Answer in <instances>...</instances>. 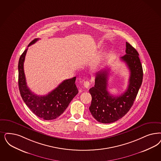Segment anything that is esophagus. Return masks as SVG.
<instances>
[{"mask_svg":"<svg viewBox=\"0 0 161 161\" xmlns=\"http://www.w3.org/2000/svg\"><path fill=\"white\" fill-rule=\"evenodd\" d=\"M90 85V81H89V80H87V81H86L84 82V86L86 89H88V88H89Z\"/></svg>","mask_w":161,"mask_h":161,"instance_id":"1","label":"esophagus"}]
</instances>
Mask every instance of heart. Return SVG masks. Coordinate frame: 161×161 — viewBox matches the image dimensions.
Returning a JSON list of instances; mask_svg holds the SVG:
<instances>
[{
	"mask_svg": "<svg viewBox=\"0 0 161 161\" xmlns=\"http://www.w3.org/2000/svg\"><path fill=\"white\" fill-rule=\"evenodd\" d=\"M103 57V56L102 57L100 58H99L98 59H97L96 61H94V62H93V65H92V66L93 69L96 68L99 65V64H100V63L101 62V61H102V59Z\"/></svg>",
	"mask_w": 161,
	"mask_h": 161,
	"instance_id": "1",
	"label": "heart"
}]
</instances>
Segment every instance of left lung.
<instances>
[{
  "mask_svg": "<svg viewBox=\"0 0 161 161\" xmlns=\"http://www.w3.org/2000/svg\"><path fill=\"white\" fill-rule=\"evenodd\" d=\"M126 54L121 58L130 71L128 88L124 93L113 96L108 91L109 69L96 73L94 87L89 90L92 100L89 107L92 116L98 122L108 124L124 117L133 106L143 80V68L139 53L126 42Z\"/></svg>",
  "mask_w": 161,
  "mask_h": 161,
  "instance_id": "left-lung-1",
  "label": "left lung"
}]
</instances>
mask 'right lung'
Wrapping results in <instances>:
<instances>
[{
	"instance_id": "add662e5",
	"label": "right lung",
	"mask_w": 161,
	"mask_h": 161,
	"mask_svg": "<svg viewBox=\"0 0 161 161\" xmlns=\"http://www.w3.org/2000/svg\"><path fill=\"white\" fill-rule=\"evenodd\" d=\"M39 39H34L28 46ZM27 49L20 56L18 62V86L22 100L34 114L45 120L55 119L65 111L72 99L78 93L76 77L64 80L56 88L44 96H37L28 88L24 71V62Z\"/></svg>"
}]
</instances>
